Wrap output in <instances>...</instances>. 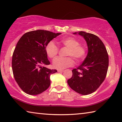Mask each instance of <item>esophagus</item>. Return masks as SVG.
I'll use <instances>...</instances> for the list:
<instances>
[{
    "instance_id": "1",
    "label": "esophagus",
    "mask_w": 122,
    "mask_h": 122,
    "mask_svg": "<svg viewBox=\"0 0 122 122\" xmlns=\"http://www.w3.org/2000/svg\"><path fill=\"white\" fill-rule=\"evenodd\" d=\"M64 71V70H57V72H62Z\"/></svg>"
}]
</instances>
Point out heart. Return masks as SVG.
Instances as JSON below:
<instances>
[{
	"instance_id": "obj_1",
	"label": "heart",
	"mask_w": 122,
	"mask_h": 122,
	"mask_svg": "<svg viewBox=\"0 0 122 122\" xmlns=\"http://www.w3.org/2000/svg\"><path fill=\"white\" fill-rule=\"evenodd\" d=\"M60 43L62 45L68 48L67 56H71L77 62L81 61L86 54V49L82 45L79 44V41L74 37H66L62 39ZM45 51L47 56L51 59L55 58L59 52V48L53 41H51L46 45ZM74 62L70 57H57L53 62V67L56 69L62 70L72 67Z\"/></svg>"
}]
</instances>
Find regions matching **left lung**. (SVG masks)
I'll return each mask as SVG.
<instances>
[{"label": "left lung", "mask_w": 122, "mask_h": 122, "mask_svg": "<svg viewBox=\"0 0 122 122\" xmlns=\"http://www.w3.org/2000/svg\"><path fill=\"white\" fill-rule=\"evenodd\" d=\"M73 34L83 37L88 52L83 62L72 70V76L67 83L75 92L88 95L96 91L105 80L109 65L108 53L102 41L96 35L84 31Z\"/></svg>", "instance_id": "obj_1"}]
</instances>
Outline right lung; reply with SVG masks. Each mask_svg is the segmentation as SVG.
I'll use <instances>...</instances> for the list:
<instances>
[{"instance_id": "right-lung-1", "label": "right lung", "mask_w": 122, "mask_h": 122, "mask_svg": "<svg viewBox=\"0 0 122 122\" xmlns=\"http://www.w3.org/2000/svg\"><path fill=\"white\" fill-rule=\"evenodd\" d=\"M61 34L35 30L24 34L17 42L12 56V70L16 83L26 93L38 95L49 87L51 75L57 70L44 66L50 64L45 47Z\"/></svg>"}]
</instances>
